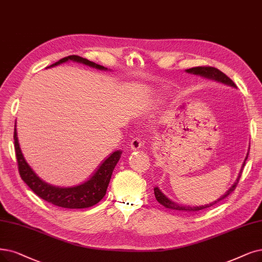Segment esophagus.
Masks as SVG:
<instances>
[{
    "label": "esophagus",
    "mask_w": 262,
    "mask_h": 262,
    "mask_svg": "<svg viewBox=\"0 0 262 262\" xmlns=\"http://www.w3.org/2000/svg\"><path fill=\"white\" fill-rule=\"evenodd\" d=\"M130 146H131V149L132 150H139L142 146H143V142H142V139L141 138H135L131 141L130 143Z\"/></svg>",
    "instance_id": "1"
}]
</instances>
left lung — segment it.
<instances>
[{
    "label": "left lung",
    "instance_id": "obj_1",
    "mask_svg": "<svg viewBox=\"0 0 262 262\" xmlns=\"http://www.w3.org/2000/svg\"><path fill=\"white\" fill-rule=\"evenodd\" d=\"M187 73H190V74H194V75H200L202 77H205V78H208V79H213V80H216L218 82H223L225 83V85H228V86H231V87H235V83L232 81V79H230L226 74H224V73L222 71H219L218 69L216 68H213V67H196V68H191V69H188L186 70ZM248 157V152L246 155V158L242 164V167H241V171L238 173V176L237 179L235 180L234 184L229 188V189L221 196L218 198L216 201L214 202H211L208 204H205V205H202V206H188V205H182V204H179V203H175L173 201H171L169 198H166L162 192L161 190L159 189L158 187H155L154 188V192H155V196L157 199V201H158L160 204H162L164 207L166 208H171V210H175V211H183V212H196V211H201V210H204V208H207V207H211L213 206L214 204L218 203L219 201L224 200L225 198H227L230 193H231L234 189L235 187L239 181V177L241 175H242V171H243V167L245 165V161L247 159Z\"/></svg>",
    "mask_w": 262,
    "mask_h": 262
}]
</instances>
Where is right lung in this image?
Listing matches in <instances>:
<instances>
[{
  "instance_id": "add662e5",
  "label": "right lung",
  "mask_w": 262,
  "mask_h": 262,
  "mask_svg": "<svg viewBox=\"0 0 262 262\" xmlns=\"http://www.w3.org/2000/svg\"><path fill=\"white\" fill-rule=\"evenodd\" d=\"M67 61L79 62V63H83L91 68H96L98 70H107L106 68L95 63V62L75 55L61 59L48 68L59 66L61 63H64ZM14 141L18 162V170L23 181L30 187V189H32V191L39 198L43 199V200L47 201L48 203L64 208H86L99 203L106 193V189L108 187L113 171L121 156L120 150L114 151L107 159L103 161L97 172L90 177L89 181L85 183L74 187H57L47 184L43 180H40L35 174V172L32 170V167H31L26 161L19 146L16 123L14 131Z\"/></svg>"
}]
</instances>
